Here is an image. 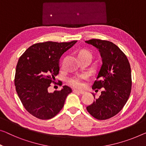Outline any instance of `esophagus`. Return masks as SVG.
I'll use <instances>...</instances> for the list:
<instances>
[{
    "label": "esophagus",
    "instance_id": "obj_1",
    "mask_svg": "<svg viewBox=\"0 0 146 146\" xmlns=\"http://www.w3.org/2000/svg\"><path fill=\"white\" fill-rule=\"evenodd\" d=\"M73 92H75V93H79V94H84V91H79L78 90H73Z\"/></svg>",
    "mask_w": 146,
    "mask_h": 146
}]
</instances>
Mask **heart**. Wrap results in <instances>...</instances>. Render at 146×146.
<instances>
[{
  "label": "heart",
  "mask_w": 146,
  "mask_h": 146,
  "mask_svg": "<svg viewBox=\"0 0 146 146\" xmlns=\"http://www.w3.org/2000/svg\"><path fill=\"white\" fill-rule=\"evenodd\" d=\"M79 57H81V56H90L92 58V54L88 50H80L79 54H78ZM86 79V76L85 75H78V76H74V77H71L69 79V83L71 84V86L77 88H83L84 86V80Z\"/></svg>",
  "instance_id": "1"
}]
</instances>
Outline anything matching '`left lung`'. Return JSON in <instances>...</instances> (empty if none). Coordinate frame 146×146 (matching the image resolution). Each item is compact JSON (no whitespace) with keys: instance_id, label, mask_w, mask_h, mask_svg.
<instances>
[{"instance_id":"left-lung-1","label":"left lung","mask_w":146,"mask_h":146,"mask_svg":"<svg viewBox=\"0 0 146 146\" xmlns=\"http://www.w3.org/2000/svg\"><path fill=\"white\" fill-rule=\"evenodd\" d=\"M85 42L100 52L102 65L92 89H103L98 98L86 110L95 119L106 120L121 111L129 100L132 88L131 69L127 56L113 42L94 38Z\"/></svg>"}]
</instances>
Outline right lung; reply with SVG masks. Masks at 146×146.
Masks as SVG:
<instances>
[{"instance_id":"add662e5","label":"right lung","mask_w":146,"mask_h":146,"mask_svg":"<svg viewBox=\"0 0 146 146\" xmlns=\"http://www.w3.org/2000/svg\"><path fill=\"white\" fill-rule=\"evenodd\" d=\"M77 42L36 43L18 60L14 79L16 92L23 107L36 118L46 120L55 117L64 107L67 95L72 92L67 86L53 93L48 92V88L51 83H56L60 57ZM57 84L62 86V82Z\"/></svg>"}]
</instances>
